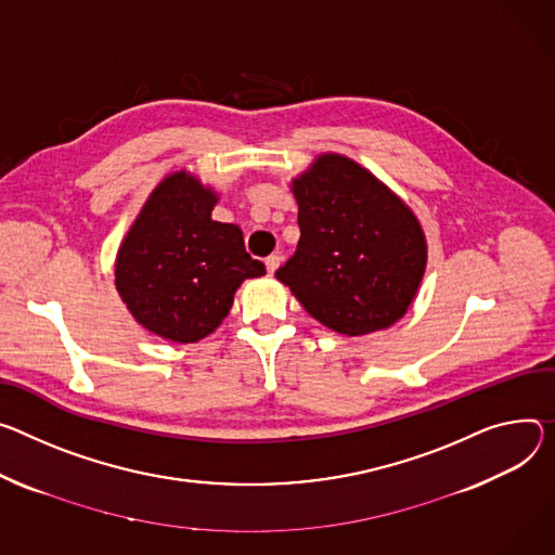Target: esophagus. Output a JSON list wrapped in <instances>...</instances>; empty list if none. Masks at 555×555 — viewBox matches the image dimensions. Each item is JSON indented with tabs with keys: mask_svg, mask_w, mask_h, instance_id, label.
I'll return each mask as SVG.
<instances>
[{
	"mask_svg": "<svg viewBox=\"0 0 555 555\" xmlns=\"http://www.w3.org/2000/svg\"><path fill=\"white\" fill-rule=\"evenodd\" d=\"M279 266H281V257H279V255H270V257L266 259V268H268L270 274H274Z\"/></svg>",
	"mask_w": 555,
	"mask_h": 555,
	"instance_id": "34e87169",
	"label": "esophagus"
}]
</instances>
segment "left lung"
Listing matches in <instances>:
<instances>
[{
    "label": "left lung",
    "instance_id": "8db88e82",
    "mask_svg": "<svg viewBox=\"0 0 555 555\" xmlns=\"http://www.w3.org/2000/svg\"><path fill=\"white\" fill-rule=\"evenodd\" d=\"M300 238L279 270L325 327L361 336L396 323L421 285L427 245L412 210L374 175L323 155L294 181Z\"/></svg>",
    "mask_w": 555,
    "mask_h": 555
}]
</instances>
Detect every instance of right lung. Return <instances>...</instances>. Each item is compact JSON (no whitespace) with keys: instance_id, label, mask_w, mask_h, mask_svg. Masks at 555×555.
<instances>
[{"instance_id":"add662e5","label":"right lung","mask_w":555,"mask_h":555,"mask_svg":"<svg viewBox=\"0 0 555 555\" xmlns=\"http://www.w3.org/2000/svg\"><path fill=\"white\" fill-rule=\"evenodd\" d=\"M217 196L185 172L164 179L119 247L115 283L132 317L157 336L194 343L228 317L234 292L266 266L234 223L212 221Z\"/></svg>"}]
</instances>
